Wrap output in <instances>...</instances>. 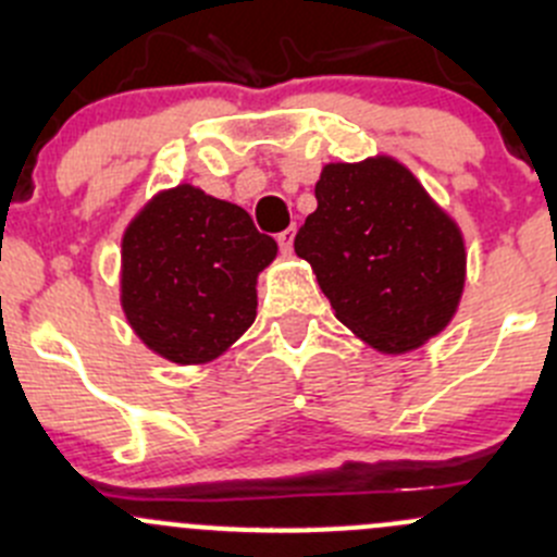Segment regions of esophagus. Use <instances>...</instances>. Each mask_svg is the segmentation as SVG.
Here are the masks:
<instances>
[{
	"mask_svg": "<svg viewBox=\"0 0 557 557\" xmlns=\"http://www.w3.org/2000/svg\"><path fill=\"white\" fill-rule=\"evenodd\" d=\"M294 237H296V228H285V232L277 234V245L283 252L294 250Z\"/></svg>",
	"mask_w": 557,
	"mask_h": 557,
	"instance_id": "1",
	"label": "esophagus"
}]
</instances>
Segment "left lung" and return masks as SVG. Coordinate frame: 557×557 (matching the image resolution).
I'll return each mask as SVG.
<instances>
[{
    "instance_id": "left-lung-1",
    "label": "left lung",
    "mask_w": 557,
    "mask_h": 557,
    "mask_svg": "<svg viewBox=\"0 0 557 557\" xmlns=\"http://www.w3.org/2000/svg\"><path fill=\"white\" fill-rule=\"evenodd\" d=\"M296 234L336 318L380 352H407L458 310L466 247L450 215L398 161L329 164Z\"/></svg>"
}]
</instances>
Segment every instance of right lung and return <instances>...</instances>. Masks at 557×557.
Wrapping results in <instances>:
<instances>
[{
    "label": "right lung",
    "mask_w": 557,
    "mask_h": 557,
    "mask_svg": "<svg viewBox=\"0 0 557 557\" xmlns=\"http://www.w3.org/2000/svg\"><path fill=\"white\" fill-rule=\"evenodd\" d=\"M121 305L139 339L174 363H207L256 320V277L277 243L232 201L177 185L123 234Z\"/></svg>",
    "instance_id": "1"
}]
</instances>
